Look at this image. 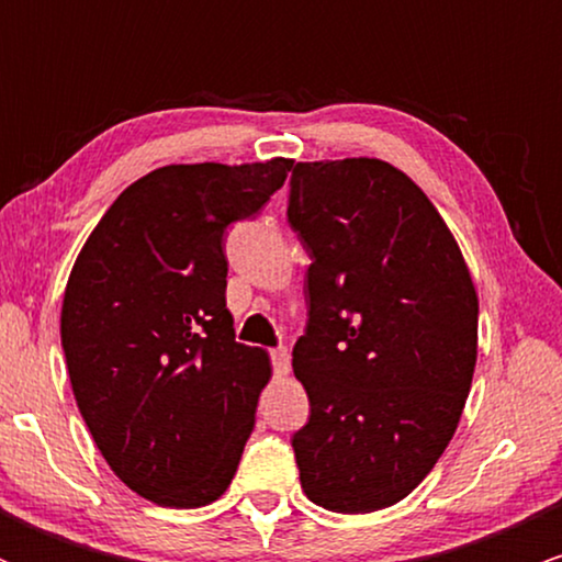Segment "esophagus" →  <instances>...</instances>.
Here are the masks:
<instances>
[{
  "mask_svg": "<svg viewBox=\"0 0 562 562\" xmlns=\"http://www.w3.org/2000/svg\"><path fill=\"white\" fill-rule=\"evenodd\" d=\"M272 367L280 378H285L290 372V351L288 348H274L272 351Z\"/></svg>",
  "mask_w": 562,
  "mask_h": 562,
  "instance_id": "34e87169",
  "label": "esophagus"
}]
</instances>
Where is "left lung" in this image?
<instances>
[{"label":"left lung","instance_id":"1","mask_svg":"<svg viewBox=\"0 0 562 562\" xmlns=\"http://www.w3.org/2000/svg\"><path fill=\"white\" fill-rule=\"evenodd\" d=\"M288 222L306 248L293 372L303 494L333 513L402 502L454 436L479 357V295L428 195L378 158L295 164Z\"/></svg>","mask_w":562,"mask_h":562}]
</instances>
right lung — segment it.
<instances>
[{
	"mask_svg": "<svg viewBox=\"0 0 562 562\" xmlns=\"http://www.w3.org/2000/svg\"><path fill=\"white\" fill-rule=\"evenodd\" d=\"M293 160L173 164L128 184L83 243L60 338L76 404L111 470L160 507L232 483L272 378L237 344L224 232L285 184Z\"/></svg>",
	"mask_w": 562,
	"mask_h": 562,
	"instance_id": "obj_1",
	"label": "right lung"
}]
</instances>
